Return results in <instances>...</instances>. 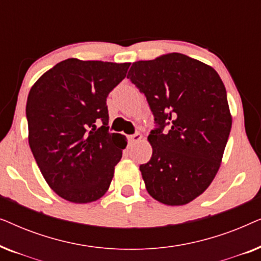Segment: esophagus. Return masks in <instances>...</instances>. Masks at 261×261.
Masks as SVG:
<instances>
[{
    "mask_svg": "<svg viewBox=\"0 0 261 261\" xmlns=\"http://www.w3.org/2000/svg\"><path fill=\"white\" fill-rule=\"evenodd\" d=\"M141 139H142V135L140 133H135V134L128 135V141H129L130 144H134V142L140 141Z\"/></svg>",
    "mask_w": 261,
    "mask_h": 261,
    "instance_id": "esophagus-1",
    "label": "esophagus"
}]
</instances>
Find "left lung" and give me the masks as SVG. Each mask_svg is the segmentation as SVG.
Segmentation results:
<instances>
[{
	"instance_id": "8db88e82",
	"label": "left lung",
	"mask_w": 261,
	"mask_h": 261,
	"mask_svg": "<svg viewBox=\"0 0 261 261\" xmlns=\"http://www.w3.org/2000/svg\"><path fill=\"white\" fill-rule=\"evenodd\" d=\"M127 78L154 117L152 156L140 165L146 189L164 204H187L215 178L229 138L223 82L213 67L181 53L135 62Z\"/></svg>"
}]
</instances>
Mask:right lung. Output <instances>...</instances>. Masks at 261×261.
<instances>
[{"instance_id":"right-lung-1","label":"right lung","mask_w":261,"mask_h":261,"mask_svg":"<svg viewBox=\"0 0 261 261\" xmlns=\"http://www.w3.org/2000/svg\"><path fill=\"white\" fill-rule=\"evenodd\" d=\"M129 65L70 58L31 89L30 147L45 180L66 201L94 202L109 189L127 140L109 132L107 97Z\"/></svg>"}]
</instances>
